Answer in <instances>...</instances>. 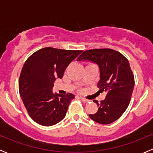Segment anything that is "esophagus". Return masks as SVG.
<instances>
[{"mask_svg":"<svg viewBox=\"0 0 153 153\" xmlns=\"http://www.w3.org/2000/svg\"><path fill=\"white\" fill-rule=\"evenodd\" d=\"M80 98H81V101H84V102H88V101H89V100L86 99V98H83V97H80Z\"/></svg>","mask_w":153,"mask_h":153,"instance_id":"1","label":"esophagus"}]
</instances>
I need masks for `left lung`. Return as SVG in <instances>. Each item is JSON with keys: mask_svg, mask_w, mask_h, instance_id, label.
Returning <instances> with one entry per match:
<instances>
[{"mask_svg": "<svg viewBox=\"0 0 153 153\" xmlns=\"http://www.w3.org/2000/svg\"><path fill=\"white\" fill-rule=\"evenodd\" d=\"M77 61L93 62L100 69V92L106 93L105 99L98 103V110L89 118L101 124H109L120 118L130 102L135 80L128 60L120 52L111 49L84 51Z\"/></svg>", "mask_w": 153, "mask_h": 153, "instance_id": "left-lung-1", "label": "left lung"}]
</instances>
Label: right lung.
I'll return each instance as SVG.
<instances>
[{"instance_id": "1", "label": "right lung", "mask_w": 153, "mask_h": 153, "mask_svg": "<svg viewBox=\"0 0 153 153\" xmlns=\"http://www.w3.org/2000/svg\"><path fill=\"white\" fill-rule=\"evenodd\" d=\"M81 50L45 47L34 52L24 63L19 78V92L29 116L45 126L58 124L65 117L75 98L52 92L54 82L62 78L66 68Z\"/></svg>"}]
</instances>
